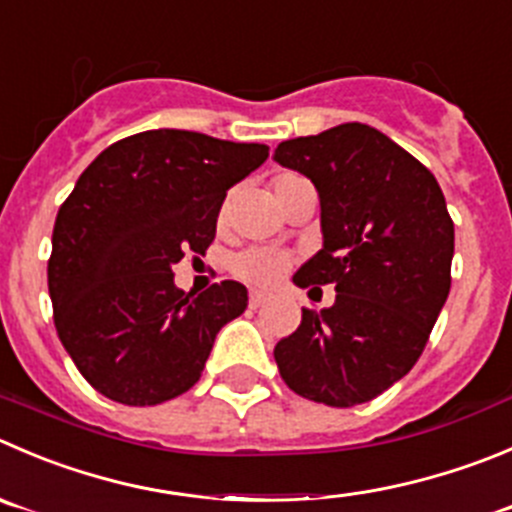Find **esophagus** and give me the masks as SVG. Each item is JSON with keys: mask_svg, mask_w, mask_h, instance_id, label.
I'll list each match as a JSON object with an SVG mask.
<instances>
[{"mask_svg": "<svg viewBox=\"0 0 512 512\" xmlns=\"http://www.w3.org/2000/svg\"><path fill=\"white\" fill-rule=\"evenodd\" d=\"M264 301H266L264 291H256V289H253L251 296H248V304H251V309H259V306L264 304Z\"/></svg>", "mask_w": 512, "mask_h": 512, "instance_id": "1", "label": "esophagus"}]
</instances>
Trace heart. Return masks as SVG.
I'll return each mask as SVG.
<instances>
[{"mask_svg": "<svg viewBox=\"0 0 512 512\" xmlns=\"http://www.w3.org/2000/svg\"><path fill=\"white\" fill-rule=\"evenodd\" d=\"M299 175L284 173L279 178H274V196H279L291 180H296ZM231 269L238 279L248 281V284H259L269 286L274 284L276 279L284 276V271L289 269V256L279 251H271V248H246V251L236 253L231 259Z\"/></svg>", "mask_w": 512, "mask_h": 512, "instance_id": "heart-1", "label": "heart"}]
</instances>
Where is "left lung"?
Wrapping results in <instances>:
<instances>
[{
	"label": "left lung",
	"instance_id": "8db88e82",
	"mask_svg": "<svg viewBox=\"0 0 512 512\" xmlns=\"http://www.w3.org/2000/svg\"><path fill=\"white\" fill-rule=\"evenodd\" d=\"M319 193L321 251L294 284H334L274 349L281 379L329 407L369 402L420 359L450 294L455 226L435 175L394 140L344 123L274 150Z\"/></svg>",
	"mask_w": 512,
	"mask_h": 512
}]
</instances>
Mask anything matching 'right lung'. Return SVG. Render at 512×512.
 I'll return each mask as SVG.
<instances>
[{"label":"right lung","instance_id":"add662e5","mask_svg":"<svg viewBox=\"0 0 512 512\" xmlns=\"http://www.w3.org/2000/svg\"><path fill=\"white\" fill-rule=\"evenodd\" d=\"M269 148L191 130H145L102 150L77 178L52 231L55 326L82 377L120 405H160L201 379L246 286L183 291L173 266L206 256L228 188Z\"/></svg>","mask_w":512,"mask_h":512}]
</instances>
